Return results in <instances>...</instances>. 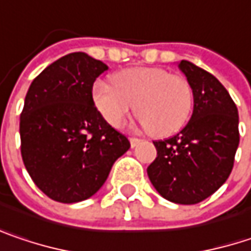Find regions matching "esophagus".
Returning <instances> with one entry per match:
<instances>
[{
  "instance_id": "34e87169",
  "label": "esophagus",
  "mask_w": 251,
  "mask_h": 251,
  "mask_svg": "<svg viewBox=\"0 0 251 251\" xmlns=\"http://www.w3.org/2000/svg\"><path fill=\"white\" fill-rule=\"evenodd\" d=\"M129 141H130V147H132V148H135V147L141 142L139 138H129Z\"/></svg>"
}]
</instances>
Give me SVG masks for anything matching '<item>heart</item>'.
Masks as SVG:
<instances>
[{
    "label": "heart",
    "instance_id": "1",
    "mask_svg": "<svg viewBox=\"0 0 251 251\" xmlns=\"http://www.w3.org/2000/svg\"><path fill=\"white\" fill-rule=\"evenodd\" d=\"M112 84L96 81L92 99L113 127L125 122L133 109L153 136H170L187 124L193 110V89L187 77L159 67H132L116 73Z\"/></svg>",
    "mask_w": 251,
    "mask_h": 251
}]
</instances>
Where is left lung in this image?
<instances>
[{
    "instance_id": "obj_1",
    "label": "left lung",
    "mask_w": 251,
    "mask_h": 251,
    "mask_svg": "<svg viewBox=\"0 0 251 251\" xmlns=\"http://www.w3.org/2000/svg\"><path fill=\"white\" fill-rule=\"evenodd\" d=\"M179 69L193 89V116L179 133L153 141L156 158L147 171L164 198L190 205L227 181L239 147V112L211 73L187 60L179 61Z\"/></svg>"
}]
</instances>
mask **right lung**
<instances>
[{"label":"right lung","mask_w":251,"mask_h":251,"mask_svg":"<svg viewBox=\"0 0 251 251\" xmlns=\"http://www.w3.org/2000/svg\"><path fill=\"white\" fill-rule=\"evenodd\" d=\"M106 70L100 60L70 53L46 67L27 92L20 116L23 162L54 201L72 204L98 193L130 148L92 99L93 83Z\"/></svg>","instance_id":"1"}]
</instances>
